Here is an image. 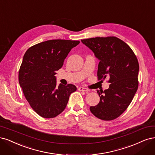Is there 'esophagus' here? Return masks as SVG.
<instances>
[{
    "mask_svg": "<svg viewBox=\"0 0 155 155\" xmlns=\"http://www.w3.org/2000/svg\"><path fill=\"white\" fill-rule=\"evenodd\" d=\"M78 90L79 91H83V92H87L89 91V90L88 88H84V87H79Z\"/></svg>",
    "mask_w": 155,
    "mask_h": 155,
    "instance_id": "1",
    "label": "esophagus"
}]
</instances>
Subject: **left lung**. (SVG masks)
Wrapping results in <instances>:
<instances>
[{
    "label": "left lung",
    "mask_w": 155,
    "mask_h": 155,
    "mask_svg": "<svg viewBox=\"0 0 155 155\" xmlns=\"http://www.w3.org/2000/svg\"><path fill=\"white\" fill-rule=\"evenodd\" d=\"M100 61L97 78L103 81L109 78L108 89L97 90L100 101L90 110L96 117L111 120L128 107L138 87L139 65L130 46L115 36L96 37L81 40Z\"/></svg>",
    "instance_id": "1"
}]
</instances>
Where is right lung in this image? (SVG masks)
<instances>
[{
	"label": "right lung",
	"mask_w": 155,
	"mask_h": 155,
	"mask_svg": "<svg viewBox=\"0 0 155 155\" xmlns=\"http://www.w3.org/2000/svg\"><path fill=\"white\" fill-rule=\"evenodd\" d=\"M79 41L50 40L27 50L18 72V81L26 100L36 114L44 118H54L65 110L71 93L72 84H56V71Z\"/></svg>",
	"instance_id": "add662e5"
}]
</instances>
